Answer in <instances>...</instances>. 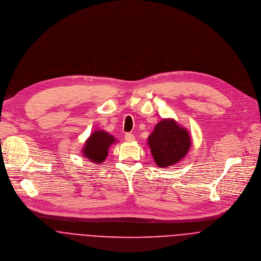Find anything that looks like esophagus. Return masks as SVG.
I'll return each mask as SVG.
<instances>
[{
    "label": "esophagus",
    "mask_w": 261,
    "mask_h": 261,
    "mask_svg": "<svg viewBox=\"0 0 261 261\" xmlns=\"http://www.w3.org/2000/svg\"><path fill=\"white\" fill-rule=\"evenodd\" d=\"M124 139L126 141H128V142H132V141H135V136L133 134H130V133H127V134H125Z\"/></svg>",
    "instance_id": "obj_1"
}]
</instances>
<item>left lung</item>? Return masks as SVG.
Here are the masks:
<instances>
[{
	"mask_svg": "<svg viewBox=\"0 0 261 261\" xmlns=\"http://www.w3.org/2000/svg\"><path fill=\"white\" fill-rule=\"evenodd\" d=\"M153 160L159 167H172L185 158L191 146L188 130L174 119H163L148 137Z\"/></svg>",
	"mask_w": 261,
	"mask_h": 261,
	"instance_id": "obj_1",
	"label": "left lung"
}]
</instances>
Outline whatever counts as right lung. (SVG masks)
Listing matches in <instances>:
<instances>
[{"instance_id": "obj_1", "label": "right lung", "mask_w": 261, "mask_h": 261, "mask_svg": "<svg viewBox=\"0 0 261 261\" xmlns=\"http://www.w3.org/2000/svg\"><path fill=\"white\" fill-rule=\"evenodd\" d=\"M116 142L115 138L103 130H95L86 140L82 155L89 162L100 165L108 156L109 147Z\"/></svg>"}]
</instances>
